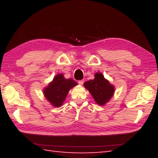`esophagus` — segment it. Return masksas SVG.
Returning a JSON list of instances; mask_svg holds the SVG:
<instances>
[{
  "label": "esophagus",
  "instance_id": "esophagus-1",
  "mask_svg": "<svg viewBox=\"0 0 158 158\" xmlns=\"http://www.w3.org/2000/svg\"><path fill=\"white\" fill-rule=\"evenodd\" d=\"M78 83H79V85H82L83 84V83H84V80H80V81H78Z\"/></svg>",
  "mask_w": 158,
  "mask_h": 158
}]
</instances>
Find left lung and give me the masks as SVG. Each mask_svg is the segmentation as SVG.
Segmentation results:
<instances>
[{"label": "left lung", "mask_w": 158, "mask_h": 158, "mask_svg": "<svg viewBox=\"0 0 158 158\" xmlns=\"http://www.w3.org/2000/svg\"><path fill=\"white\" fill-rule=\"evenodd\" d=\"M83 85L91 94L96 103L100 106L105 105L115 93V86L100 72L95 73L94 79L86 81Z\"/></svg>", "instance_id": "left-lung-1"}]
</instances>
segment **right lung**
<instances>
[{
	"label": "right lung",
	"mask_w": 158,
	"mask_h": 158,
	"mask_svg": "<svg viewBox=\"0 0 158 158\" xmlns=\"http://www.w3.org/2000/svg\"><path fill=\"white\" fill-rule=\"evenodd\" d=\"M77 85L73 79H65L62 73L54 77L52 81L43 89L45 98L54 107H60L66 98L70 89Z\"/></svg>",
	"instance_id": "add662e5"
}]
</instances>
